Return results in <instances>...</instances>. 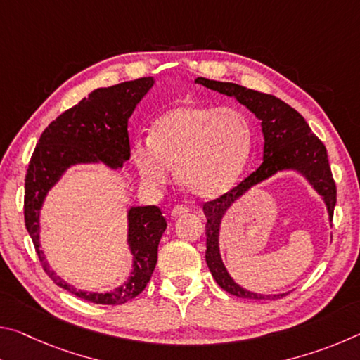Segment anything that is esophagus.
Here are the masks:
<instances>
[{
	"mask_svg": "<svg viewBox=\"0 0 360 360\" xmlns=\"http://www.w3.org/2000/svg\"><path fill=\"white\" fill-rule=\"evenodd\" d=\"M187 212H188L187 206L178 205V206H174V208L172 210V217H179V216H182V214H187Z\"/></svg>",
	"mask_w": 360,
	"mask_h": 360,
	"instance_id": "34e87169",
	"label": "esophagus"
}]
</instances>
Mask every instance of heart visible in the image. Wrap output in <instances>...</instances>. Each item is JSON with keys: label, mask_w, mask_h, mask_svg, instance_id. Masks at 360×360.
Here are the masks:
<instances>
[{"label": "heart", "mask_w": 360, "mask_h": 360, "mask_svg": "<svg viewBox=\"0 0 360 360\" xmlns=\"http://www.w3.org/2000/svg\"><path fill=\"white\" fill-rule=\"evenodd\" d=\"M252 148V125L238 109L188 103L160 115L149 141L133 146L131 158L150 186H167L169 169H176L181 187L208 202L236 184Z\"/></svg>", "instance_id": "heart-1"}]
</instances>
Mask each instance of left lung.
I'll return each mask as SVG.
<instances>
[{
  "instance_id": "1",
  "label": "left lung",
  "mask_w": 360,
  "mask_h": 360,
  "mask_svg": "<svg viewBox=\"0 0 360 360\" xmlns=\"http://www.w3.org/2000/svg\"><path fill=\"white\" fill-rule=\"evenodd\" d=\"M195 82L238 100L260 120L262 133H264V162L262 165L231 191L203 205V212L208 221L206 222V264H208L216 283L231 295L254 298V300L281 298L288 295V292L284 294H257V292L241 288L229 275L221 257V248H219L222 219L231 208V205L248 191H251L254 186L279 172H297L324 200L328 221L332 222L333 208L337 203V187H335L330 165H328L326 146L311 131L302 114H298L294 108H290L288 103L276 96L246 89L233 82H219L206 77H197Z\"/></svg>"
}]
</instances>
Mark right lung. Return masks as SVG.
Returning <instances> with one entry per match:
<instances>
[{"instance_id":"obj_1","label":"right lung","mask_w":360,"mask_h":360,"mask_svg":"<svg viewBox=\"0 0 360 360\" xmlns=\"http://www.w3.org/2000/svg\"><path fill=\"white\" fill-rule=\"evenodd\" d=\"M154 77H139L112 87H101L89 94L42 131L30 160L25 178V225L41 265L60 288L84 300L98 304H120L141 294L154 273L158 243L167 229L160 208L130 206L127 211V243L133 255V268L127 281L108 292L77 290L51 270L39 241L41 208L51 188L62 179L66 169L82 163L103 162L111 169H120L130 158L129 119Z\"/></svg>"}]
</instances>
